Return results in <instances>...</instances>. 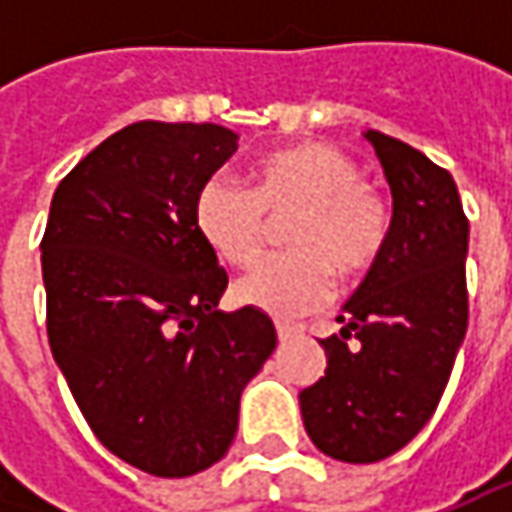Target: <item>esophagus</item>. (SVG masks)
Listing matches in <instances>:
<instances>
[{"label": "esophagus", "mask_w": 512, "mask_h": 512, "mask_svg": "<svg viewBox=\"0 0 512 512\" xmlns=\"http://www.w3.org/2000/svg\"><path fill=\"white\" fill-rule=\"evenodd\" d=\"M276 333H279V342H287L296 333V327L287 325V322H276Z\"/></svg>", "instance_id": "obj_1"}]
</instances>
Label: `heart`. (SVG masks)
<instances>
[{
	"label": "heart",
	"mask_w": 512,
	"mask_h": 512,
	"mask_svg": "<svg viewBox=\"0 0 512 512\" xmlns=\"http://www.w3.org/2000/svg\"><path fill=\"white\" fill-rule=\"evenodd\" d=\"M253 190L230 176H213L196 199V227L210 250L233 267L256 259L270 222H285L287 253L267 256L236 282L247 307L299 316L322 305L330 273L359 282L382 262L393 210L364 182L353 156L327 142H299L256 159Z\"/></svg>",
	"instance_id": "1"
}]
</instances>
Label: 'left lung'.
<instances>
[{"mask_svg": "<svg viewBox=\"0 0 512 512\" xmlns=\"http://www.w3.org/2000/svg\"><path fill=\"white\" fill-rule=\"evenodd\" d=\"M393 193L382 262L322 339L325 376L299 393L310 442L350 464L402 450L442 399L467 333L470 225L453 176L422 150L367 130Z\"/></svg>", "mask_w": 512, "mask_h": 512, "instance_id": "1", "label": "left lung"}]
</instances>
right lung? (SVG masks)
Segmentation results:
<instances>
[{
  "instance_id": "right-lung-1",
  "label": "right lung",
  "mask_w": 512,
  "mask_h": 512,
  "mask_svg": "<svg viewBox=\"0 0 512 512\" xmlns=\"http://www.w3.org/2000/svg\"><path fill=\"white\" fill-rule=\"evenodd\" d=\"M236 142L210 122L128 125L59 182L42 236L50 353L96 439L162 479L225 456L276 347L267 313L216 310L227 273L196 227Z\"/></svg>"
}]
</instances>
